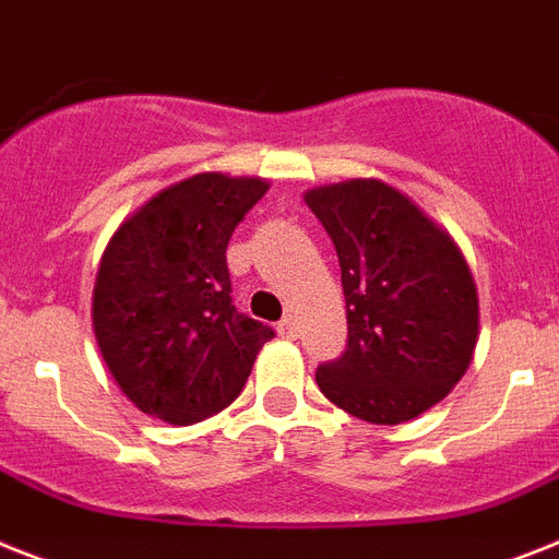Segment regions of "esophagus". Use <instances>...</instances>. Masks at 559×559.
<instances>
[{"label":"esophagus","instance_id":"34e87169","mask_svg":"<svg viewBox=\"0 0 559 559\" xmlns=\"http://www.w3.org/2000/svg\"><path fill=\"white\" fill-rule=\"evenodd\" d=\"M276 334L285 336V340H297V336H299V325L294 320H290V317H285V320L280 322V325H276Z\"/></svg>","mask_w":559,"mask_h":559}]
</instances>
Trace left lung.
Returning a JSON list of instances; mask_svg holds the SVG:
<instances>
[{
  "mask_svg": "<svg viewBox=\"0 0 559 559\" xmlns=\"http://www.w3.org/2000/svg\"><path fill=\"white\" fill-rule=\"evenodd\" d=\"M340 257L348 317L343 357L317 385L343 412L396 426L449 396L472 366L479 299L451 234L380 179L306 193Z\"/></svg>",
  "mask_w": 559,
  "mask_h": 559,
  "instance_id": "obj_1",
  "label": "left lung"
}]
</instances>
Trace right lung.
<instances>
[{
	"instance_id": "1",
	"label": "right lung",
	"mask_w": 559,
	"mask_h": 559,
	"mask_svg": "<svg viewBox=\"0 0 559 559\" xmlns=\"http://www.w3.org/2000/svg\"><path fill=\"white\" fill-rule=\"evenodd\" d=\"M269 179L197 174L124 219L94 283V334L142 414L191 426L228 408L274 331L230 306L225 248Z\"/></svg>"
}]
</instances>
